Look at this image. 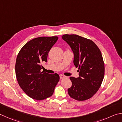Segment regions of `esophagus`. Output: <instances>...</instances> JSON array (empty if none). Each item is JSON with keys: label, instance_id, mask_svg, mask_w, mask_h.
<instances>
[{"label": "esophagus", "instance_id": "esophagus-1", "mask_svg": "<svg viewBox=\"0 0 122 122\" xmlns=\"http://www.w3.org/2000/svg\"><path fill=\"white\" fill-rule=\"evenodd\" d=\"M66 76H65V75H60V78L61 79H63L64 78H65Z\"/></svg>", "mask_w": 122, "mask_h": 122}]
</instances>
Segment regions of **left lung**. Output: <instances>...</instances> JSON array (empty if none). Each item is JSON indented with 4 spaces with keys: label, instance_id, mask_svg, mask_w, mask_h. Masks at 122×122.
Wrapping results in <instances>:
<instances>
[{
    "label": "left lung",
    "instance_id": "8db88e82",
    "mask_svg": "<svg viewBox=\"0 0 122 122\" xmlns=\"http://www.w3.org/2000/svg\"><path fill=\"white\" fill-rule=\"evenodd\" d=\"M62 38L69 45L74 54V63L78 67L79 77H70L72 86L69 96L84 101L94 96L100 87L105 75V63L101 52L91 40L77 35H64Z\"/></svg>",
    "mask_w": 122,
    "mask_h": 122
}]
</instances>
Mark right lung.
Segmentation results:
<instances>
[{"mask_svg":"<svg viewBox=\"0 0 122 122\" xmlns=\"http://www.w3.org/2000/svg\"><path fill=\"white\" fill-rule=\"evenodd\" d=\"M58 37H41L29 41L20 51L15 63V74L20 87L26 95L37 100L51 97L60 80L57 74L41 71L47 62L48 52Z\"/></svg>","mask_w":122,"mask_h":122,"instance_id":"1","label":"right lung"}]
</instances>
